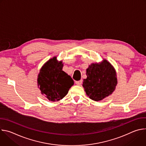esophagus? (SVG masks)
I'll return each instance as SVG.
<instances>
[{"label":"esophagus","mask_w":146,"mask_h":146,"mask_svg":"<svg viewBox=\"0 0 146 146\" xmlns=\"http://www.w3.org/2000/svg\"><path fill=\"white\" fill-rule=\"evenodd\" d=\"M75 83H76V84H77V86H80V85L81 84V83H82V80L76 81L75 82Z\"/></svg>","instance_id":"esophagus-1"}]
</instances>
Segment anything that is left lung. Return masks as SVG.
I'll use <instances>...</instances> for the list:
<instances>
[{"mask_svg": "<svg viewBox=\"0 0 146 146\" xmlns=\"http://www.w3.org/2000/svg\"><path fill=\"white\" fill-rule=\"evenodd\" d=\"M87 77L82 86L87 96L95 101H99L111 95L117 84L115 69L106 59L99 64H91L86 70Z\"/></svg>", "mask_w": 146, "mask_h": 146, "instance_id": "left-lung-1", "label": "left lung"}]
</instances>
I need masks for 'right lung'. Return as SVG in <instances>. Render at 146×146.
Here are the masks:
<instances>
[{
	"mask_svg": "<svg viewBox=\"0 0 146 146\" xmlns=\"http://www.w3.org/2000/svg\"><path fill=\"white\" fill-rule=\"evenodd\" d=\"M64 64L56 56L49 59L41 68L37 77V85L41 94L50 101H58L68 93L74 81L62 70Z\"/></svg>",
	"mask_w": 146,
	"mask_h": 146,
	"instance_id": "obj_1",
	"label": "right lung"
}]
</instances>
